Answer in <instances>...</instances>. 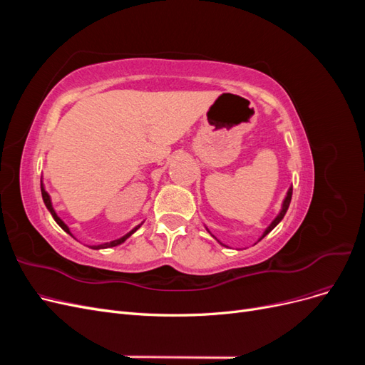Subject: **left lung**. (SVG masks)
Returning a JSON list of instances; mask_svg holds the SVG:
<instances>
[{
    "label": "left lung",
    "instance_id": "1",
    "mask_svg": "<svg viewBox=\"0 0 365 365\" xmlns=\"http://www.w3.org/2000/svg\"><path fill=\"white\" fill-rule=\"evenodd\" d=\"M291 197H292V187H289V190H288V193H286V197H284V201H283V205H282V210H280V213L277 215V217H275L274 220H272V222H271V225L267 228V230H264V233H263V236L260 237V240L264 237V236H267L268 233H269V231L275 227V225H277L279 222H280V220L283 219V216L286 215V212H288V207H289V204H291Z\"/></svg>",
    "mask_w": 365,
    "mask_h": 365
}]
</instances>
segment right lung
I'll use <instances>...</instances> for the list:
<instances>
[{
  "instance_id": "right-lung-1",
  "label": "right lung",
  "mask_w": 365,
  "mask_h": 365,
  "mask_svg": "<svg viewBox=\"0 0 365 365\" xmlns=\"http://www.w3.org/2000/svg\"><path fill=\"white\" fill-rule=\"evenodd\" d=\"M41 193H42V200H43V204H46V207L48 208V212L51 213V216H53V219L54 220H56V222H58V225L63 230V231H67V233L68 235H71L70 233V228L67 227V225H65V222H63V220L56 215V212H54V208H53V205H51V200H50V195L46 192V189H43V185H42V182H41ZM140 228V225L138 227H135L134 230H132V231H129V233L128 235H125L123 237H120V239H117V240H113V242H108V244H102V245H97V247H93L94 250H101V248H111V247H117V245H120V244H123V242L130 236V235H134L135 233V231ZM73 236V235H71Z\"/></svg>"
}]
</instances>
